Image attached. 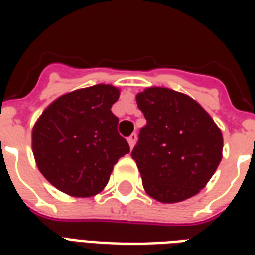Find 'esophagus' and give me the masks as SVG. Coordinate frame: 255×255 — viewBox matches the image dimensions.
<instances>
[{"instance_id":"obj_1","label":"esophagus","mask_w":255,"mask_h":255,"mask_svg":"<svg viewBox=\"0 0 255 255\" xmlns=\"http://www.w3.org/2000/svg\"><path fill=\"white\" fill-rule=\"evenodd\" d=\"M128 143H129V147L131 149H133V146H135V143H136V140H138V136H136V133H132L131 136H128Z\"/></svg>"}]
</instances>
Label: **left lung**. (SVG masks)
<instances>
[{"mask_svg":"<svg viewBox=\"0 0 255 255\" xmlns=\"http://www.w3.org/2000/svg\"><path fill=\"white\" fill-rule=\"evenodd\" d=\"M136 104L147 124L132 158L146 194L162 203L197 195L223 158L221 129L197 101L168 87H146Z\"/></svg>","mask_w":255,"mask_h":255,"instance_id":"left-lung-1","label":"left lung"}]
</instances>
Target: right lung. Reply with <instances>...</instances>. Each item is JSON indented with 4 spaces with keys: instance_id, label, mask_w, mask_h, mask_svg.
Wrapping results in <instances>:
<instances>
[{
    "instance_id": "1",
    "label": "right lung",
    "mask_w": 255,
    "mask_h": 255,
    "mask_svg": "<svg viewBox=\"0 0 255 255\" xmlns=\"http://www.w3.org/2000/svg\"><path fill=\"white\" fill-rule=\"evenodd\" d=\"M120 89L95 84L60 95L32 127L35 164L52 186L71 197L100 194L119 158L129 153L112 105Z\"/></svg>"
}]
</instances>
